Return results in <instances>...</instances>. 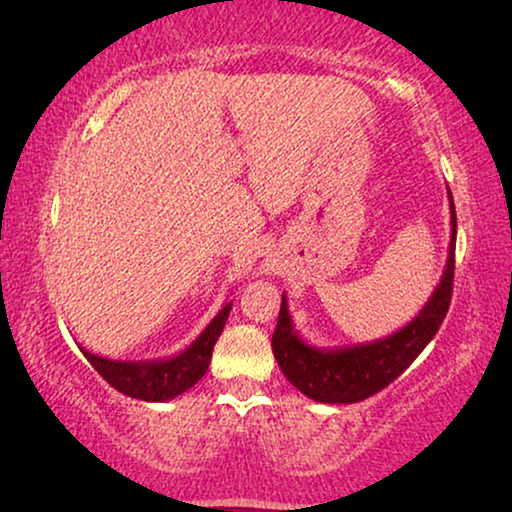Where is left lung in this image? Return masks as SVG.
I'll return each mask as SVG.
<instances>
[{"mask_svg": "<svg viewBox=\"0 0 512 512\" xmlns=\"http://www.w3.org/2000/svg\"><path fill=\"white\" fill-rule=\"evenodd\" d=\"M451 214V240L444 272L433 294L418 310V315L400 331L369 343L341 345V348H317L303 341L291 322L287 296L282 294V308L277 329L272 334V355L291 386L305 397L324 404H353L383 390L421 355L433 341L449 310L451 282H454L456 249V209L447 188Z\"/></svg>", "mask_w": 512, "mask_h": 512, "instance_id": "8db88e82", "label": "left lung"}]
</instances>
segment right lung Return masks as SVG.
Returning a JSON list of instances; mask_svg holds the SVG:
<instances>
[{
    "label": "right lung",
    "mask_w": 512,
    "mask_h": 512,
    "mask_svg": "<svg viewBox=\"0 0 512 512\" xmlns=\"http://www.w3.org/2000/svg\"><path fill=\"white\" fill-rule=\"evenodd\" d=\"M230 308L232 301H228L218 310L214 320L207 324V329L188 348L181 350L178 355L162 357V360L122 362L98 357L84 348L79 350L91 362V367L122 395L136 397V400L145 402H167L185 393V390L195 386L199 378L207 374L211 353H214V345L225 327V320H228Z\"/></svg>",
    "instance_id": "add662e5"
}]
</instances>
